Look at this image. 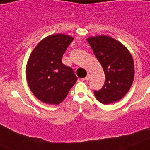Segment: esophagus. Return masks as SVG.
<instances>
[{
  "label": "esophagus",
  "mask_w": 150,
  "mask_h": 150,
  "mask_svg": "<svg viewBox=\"0 0 150 150\" xmlns=\"http://www.w3.org/2000/svg\"><path fill=\"white\" fill-rule=\"evenodd\" d=\"M89 79H90V74H88L87 76H86V77L84 79V80H85L86 81H88V80H89Z\"/></svg>",
  "instance_id": "esophagus-1"
}]
</instances>
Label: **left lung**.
Listing matches in <instances>:
<instances>
[{"instance_id": "obj_1", "label": "left lung", "mask_w": 150, "mask_h": 150, "mask_svg": "<svg viewBox=\"0 0 150 150\" xmlns=\"http://www.w3.org/2000/svg\"><path fill=\"white\" fill-rule=\"evenodd\" d=\"M87 41L105 76L103 87L94 91L96 99L105 105L118 102L129 92L134 79V62L129 51L107 35L89 37Z\"/></svg>"}]
</instances>
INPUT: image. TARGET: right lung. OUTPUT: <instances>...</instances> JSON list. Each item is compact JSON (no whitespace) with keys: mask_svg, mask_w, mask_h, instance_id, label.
<instances>
[{"mask_svg":"<svg viewBox=\"0 0 150 150\" xmlns=\"http://www.w3.org/2000/svg\"><path fill=\"white\" fill-rule=\"evenodd\" d=\"M72 41L69 35H49L38 44L29 56L26 66L28 85L42 103L60 104L77 81L72 69L62 62Z\"/></svg>","mask_w":150,"mask_h":150,"instance_id":"right-lung-1","label":"right lung"}]
</instances>
